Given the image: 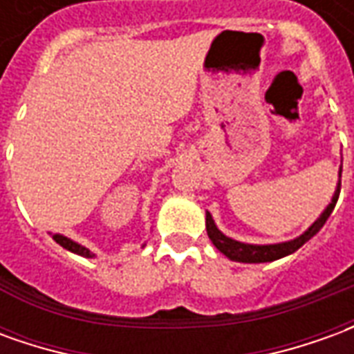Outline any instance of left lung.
Instances as JSON below:
<instances>
[{
    "instance_id": "obj_1",
    "label": "left lung",
    "mask_w": 354,
    "mask_h": 354,
    "mask_svg": "<svg viewBox=\"0 0 354 354\" xmlns=\"http://www.w3.org/2000/svg\"><path fill=\"white\" fill-rule=\"evenodd\" d=\"M339 187H342V167H339V180H337V185H335V192L332 195V201L328 203V207L322 210V214L315 220V222L307 227V230L296 239H290V241H284V243H274V245H250V243H241V241H235V239L223 235L222 231L218 230L214 218L210 212H207V233L208 239L212 241V245L220 250V252L230 258L231 261H241V263H266V261H274L281 260L284 256H290L294 254L297 248L313 239L320 230L322 225L326 223V220L332 214L335 203H337V197H339Z\"/></svg>"
}]
</instances>
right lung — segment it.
Segmentation results:
<instances>
[{"label":"right lung","instance_id":"add662e5","mask_svg":"<svg viewBox=\"0 0 354 354\" xmlns=\"http://www.w3.org/2000/svg\"><path fill=\"white\" fill-rule=\"evenodd\" d=\"M53 239H55V243L66 248V250H70V252L77 254V256H83V258H94V254L88 250L87 246L80 245V243H75L72 239H68L66 235H60V233H50Z\"/></svg>","mask_w":354,"mask_h":354}]
</instances>
